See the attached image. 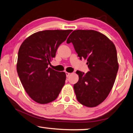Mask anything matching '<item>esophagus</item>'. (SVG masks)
Returning <instances> with one entry per match:
<instances>
[{"mask_svg": "<svg viewBox=\"0 0 133 133\" xmlns=\"http://www.w3.org/2000/svg\"><path fill=\"white\" fill-rule=\"evenodd\" d=\"M65 73H66V77H68L69 76H70V75L71 74V73L68 72H66Z\"/></svg>", "mask_w": 133, "mask_h": 133, "instance_id": "1", "label": "esophagus"}]
</instances>
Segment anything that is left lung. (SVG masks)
<instances>
[{
  "mask_svg": "<svg viewBox=\"0 0 133 133\" xmlns=\"http://www.w3.org/2000/svg\"><path fill=\"white\" fill-rule=\"evenodd\" d=\"M80 59L87 60L89 71H77L78 81L74 84L78 101L88 107L100 104L112 89L119 68L115 44L106 36L94 30H76L67 39Z\"/></svg>",
  "mask_w": 133,
  "mask_h": 133,
  "instance_id": "8db88e82",
  "label": "left lung"
}]
</instances>
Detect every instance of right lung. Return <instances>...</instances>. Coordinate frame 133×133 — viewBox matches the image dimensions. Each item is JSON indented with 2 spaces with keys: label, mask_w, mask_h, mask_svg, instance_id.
Listing matches in <instances>:
<instances>
[{
  "label": "right lung",
  "mask_w": 133,
  "mask_h": 133,
  "mask_svg": "<svg viewBox=\"0 0 133 133\" xmlns=\"http://www.w3.org/2000/svg\"><path fill=\"white\" fill-rule=\"evenodd\" d=\"M72 30H46L27 38L18 53L17 71L28 95L36 103L45 104L58 97L66 74L49 67L57 48Z\"/></svg>",
  "instance_id": "1"
}]
</instances>
